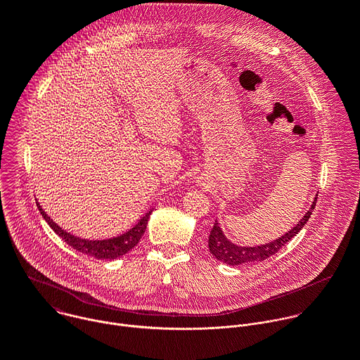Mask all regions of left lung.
<instances>
[{
  "instance_id": "obj_1",
  "label": "left lung",
  "mask_w": 360,
  "mask_h": 360,
  "mask_svg": "<svg viewBox=\"0 0 360 360\" xmlns=\"http://www.w3.org/2000/svg\"><path fill=\"white\" fill-rule=\"evenodd\" d=\"M316 207V198L315 202L312 203L311 210L304 214V217L296 224V226L290 231H288V233H285L283 236L261 245V246H236L232 242H229L225 235L222 233L218 221H215L211 233H210V239H208V246L211 253L215 256V258L226 265H246V264H252V262H261L265 261L268 258H271L272 255H275L278 250H281L293 236H296V233L304 226V224L309 221L314 210Z\"/></svg>"
}]
</instances>
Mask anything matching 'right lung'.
Instances as JSON below:
<instances>
[{
  "mask_svg": "<svg viewBox=\"0 0 360 360\" xmlns=\"http://www.w3.org/2000/svg\"><path fill=\"white\" fill-rule=\"evenodd\" d=\"M37 207L41 212V215L44 217V219L48 222V225L53 228V231L64 239V242H67L70 246H72L75 250L82 252L88 256H94L96 259H115L120 258V256L125 255L127 252H129L134 246H136V243L139 242V239L142 238L145 229H146V224L149 219V215L152 211L146 212L145 217L141 218V221L128 232L111 238V239H102V240H88V239H81L77 238L65 231H63L53 219H51L37 203Z\"/></svg>",
  "mask_w": 360,
  "mask_h": 360,
  "instance_id": "add662e5",
  "label": "right lung"
}]
</instances>
